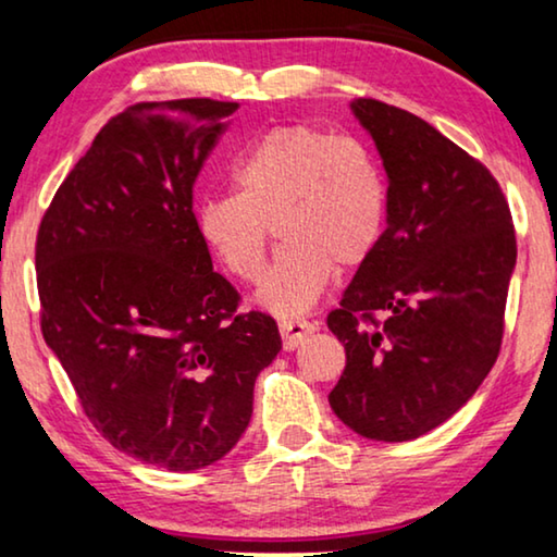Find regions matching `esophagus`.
<instances>
[{"label":"esophagus","mask_w":557,"mask_h":557,"mask_svg":"<svg viewBox=\"0 0 557 557\" xmlns=\"http://www.w3.org/2000/svg\"><path fill=\"white\" fill-rule=\"evenodd\" d=\"M278 330H281V337H284V349L286 352H292V349L299 347L309 334L317 332V324L301 322V319H284V322L278 324Z\"/></svg>","instance_id":"34e87169"}]
</instances>
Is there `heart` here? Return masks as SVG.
I'll use <instances>...</instances> for the list:
<instances>
[{"label": "heart", "instance_id": "obj_1", "mask_svg": "<svg viewBox=\"0 0 557 557\" xmlns=\"http://www.w3.org/2000/svg\"><path fill=\"white\" fill-rule=\"evenodd\" d=\"M233 185L235 195L197 208V233L231 276L256 281L276 225L284 248L256 301L281 317L314 307L334 269H360L385 235L383 164L355 136L307 124L273 126L238 157Z\"/></svg>", "mask_w": 557, "mask_h": 557}]
</instances>
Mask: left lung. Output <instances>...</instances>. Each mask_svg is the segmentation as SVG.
<instances>
[{
    "mask_svg": "<svg viewBox=\"0 0 557 557\" xmlns=\"http://www.w3.org/2000/svg\"><path fill=\"white\" fill-rule=\"evenodd\" d=\"M387 174V225L326 317L347 364L330 406L370 441H413L467 406L490 375L517 263L497 180L438 128L355 98Z\"/></svg>",
    "mask_w": 557,
    "mask_h": 557,
    "instance_id": "left-lung-1",
    "label": "left lung"
}]
</instances>
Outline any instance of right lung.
Masks as SVG:
<instances>
[{
	"instance_id": "right-lung-1",
	"label": "right lung",
	"mask_w": 557,
	"mask_h": 557,
	"mask_svg": "<svg viewBox=\"0 0 557 557\" xmlns=\"http://www.w3.org/2000/svg\"><path fill=\"white\" fill-rule=\"evenodd\" d=\"M238 103L180 98L113 116L37 231L42 337L90 423L141 463L197 471L233 451L281 352L212 271L193 187Z\"/></svg>"
}]
</instances>
